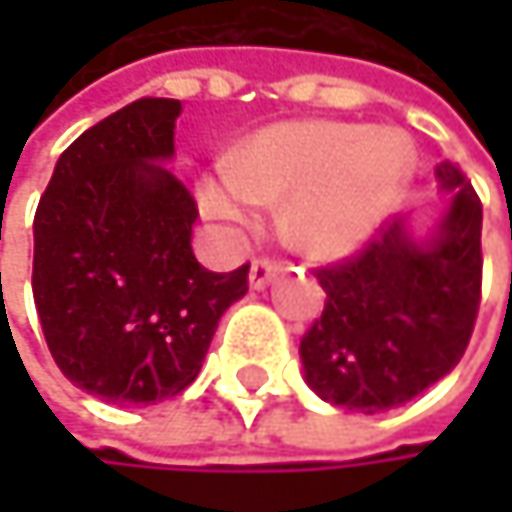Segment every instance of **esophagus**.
<instances>
[{"label": "esophagus", "mask_w": 512, "mask_h": 512, "mask_svg": "<svg viewBox=\"0 0 512 512\" xmlns=\"http://www.w3.org/2000/svg\"><path fill=\"white\" fill-rule=\"evenodd\" d=\"M275 260H269V257H257V260H252V269H249V284L255 287V290H260V287H266L272 278H275Z\"/></svg>", "instance_id": "34e87169"}]
</instances>
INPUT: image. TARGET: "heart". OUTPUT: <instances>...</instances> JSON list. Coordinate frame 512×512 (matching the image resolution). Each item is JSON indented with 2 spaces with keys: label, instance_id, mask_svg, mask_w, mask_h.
<instances>
[{
  "label": "heart",
  "instance_id": "b5f03b06",
  "mask_svg": "<svg viewBox=\"0 0 512 512\" xmlns=\"http://www.w3.org/2000/svg\"><path fill=\"white\" fill-rule=\"evenodd\" d=\"M412 168V142L397 130L296 121L257 133L231 165L201 180L198 195L210 219L231 225L249 222L257 204L287 198V237L308 255L338 260L385 225Z\"/></svg>",
  "mask_w": 512,
  "mask_h": 512
}]
</instances>
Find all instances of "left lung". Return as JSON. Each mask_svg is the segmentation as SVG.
<instances>
[{
  "label": "left lung",
  "instance_id": "1",
  "mask_svg": "<svg viewBox=\"0 0 512 512\" xmlns=\"http://www.w3.org/2000/svg\"><path fill=\"white\" fill-rule=\"evenodd\" d=\"M454 198L439 231L415 243L385 222L356 255L320 266L326 308L302 335L308 385L364 415L409 403L460 364L480 308L483 207L454 159L436 165Z\"/></svg>",
  "mask_w": 512,
  "mask_h": 512
}]
</instances>
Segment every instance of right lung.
I'll use <instances>...</instances> for the list:
<instances>
[{
    "label": "right lung",
    "instance_id": "right-lung-1",
    "mask_svg": "<svg viewBox=\"0 0 512 512\" xmlns=\"http://www.w3.org/2000/svg\"><path fill=\"white\" fill-rule=\"evenodd\" d=\"M180 100L142 97L58 156L35 213L32 293L61 373L94 397L148 406L195 382L249 263L210 272L192 252L189 189L162 165Z\"/></svg>",
    "mask_w": 512,
    "mask_h": 512
}]
</instances>
